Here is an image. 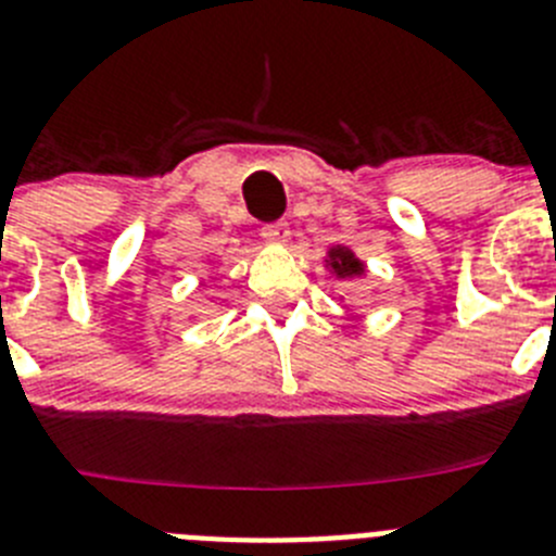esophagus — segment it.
<instances>
[{
    "label": "esophagus",
    "mask_w": 556,
    "mask_h": 556,
    "mask_svg": "<svg viewBox=\"0 0 556 556\" xmlns=\"http://www.w3.org/2000/svg\"><path fill=\"white\" fill-rule=\"evenodd\" d=\"M262 236L267 239V242L283 244L289 239V225L283 223V219H278V223H269L262 228Z\"/></svg>",
    "instance_id": "obj_1"
}]
</instances>
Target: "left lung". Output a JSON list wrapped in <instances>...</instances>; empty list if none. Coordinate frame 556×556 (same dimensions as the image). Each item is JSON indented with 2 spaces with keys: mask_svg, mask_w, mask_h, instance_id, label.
<instances>
[{
  "mask_svg": "<svg viewBox=\"0 0 556 556\" xmlns=\"http://www.w3.org/2000/svg\"><path fill=\"white\" fill-rule=\"evenodd\" d=\"M328 264H331V269L337 273V278H345V281H351V278L365 273V264L358 262L356 255H353L348 248L328 250Z\"/></svg>",
  "mask_w": 556,
  "mask_h": 556,
  "instance_id": "obj_1",
  "label": "left lung"
}]
</instances>
